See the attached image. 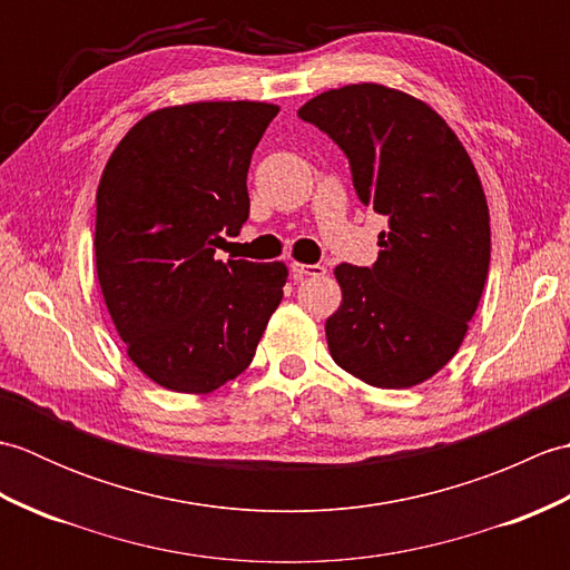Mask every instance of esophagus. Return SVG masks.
<instances>
[{
  "instance_id": "1",
  "label": "esophagus",
  "mask_w": 570,
  "mask_h": 570,
  "mask_svg": "<svg viewBox=\"0 0 570 570\" xmlns=\"http://www.w3.org/2000/svg\"><path fill=\"white\" fill-rule=\"evenodd\" d=\"M292 272L296 278H304V276H323L325 274V266L321 264H292Z\"/></svg>"
}]
</instances>
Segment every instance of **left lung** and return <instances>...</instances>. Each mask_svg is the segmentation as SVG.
I'll return each instance as SVG.
<instances>
[{
	"mask_svg": "<svg viewBox=\"0 0 570 570\" xmlns=\"http://www.w3.org/2000/svg\"><path fill=\"white\" fill-rule=\"evenodd\" d=\"M298 117L345 151L357 198L390 225L372 266H335L331 355L380 390L426 382L458 353L490 269L475 166L439 112L377 82L321 92Z\"/></svg>",
	"mask_w": 570,
	"mask_h": 570,
	"instance_id": "left-lung-1",
	"label": "left lung"
}]
</instances>
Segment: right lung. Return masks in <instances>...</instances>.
Here are the masks:
<instances>
[{"label":"right lung","mask_w":570,"mask_h":570,"mask_svg":"<svg viewBox=\"0 0 570 570\" xmlns=\"http://www.w3.org/2000/svg\"><path fill=\"white\" fill-rule=\"evenodd\" d=\"M278 107L156 110L117 144L98 186L95 266L127 355L171 392L208 394L249 367L282 304L284 262L215 259L249 217L252 151Z\"/></svg>","instance_id":"add662e5"}]
</instances>
